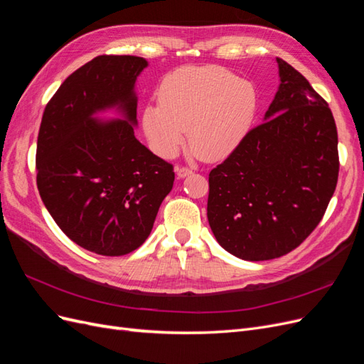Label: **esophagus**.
<instances>
[{
    "label": "esophagus",
    "mask_w": 364,
    "mask_h": 364,
    "mask_svg": "<svg viewBox=\"0 0 364 364\" xmlns=\"http://www.w3.org/2000/svg\"><path fill=\"white\" fill-rule=\"evenodd\" d=\"M193 173V170L191 168H188V167H178L176 168V174H178V178H186V176L188 174H191Z\"/></svg>",
    "instance_id": "1"
}]
</instances>
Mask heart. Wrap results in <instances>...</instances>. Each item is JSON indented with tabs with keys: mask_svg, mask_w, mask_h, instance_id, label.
<instances>
[{
	"mask_svg": "<svg viewBox=\"0 0 364 364\" xmlns=\"http://www.w3.org/2000/svg\"><path fill=\"white\" fill-rule=\"evenodd\" d=\"M159 103L142 109V129L153 151L178 155L188 130L190 147L203 161H220L247 136L259 107L255 85L222 67L179 68L162 79Z\"/></svg>",
	"mask_w": 364,
	"mask_h": 364,
	"instance_id": "b5f03b06",
	"label": "heart"
}]
</instances>
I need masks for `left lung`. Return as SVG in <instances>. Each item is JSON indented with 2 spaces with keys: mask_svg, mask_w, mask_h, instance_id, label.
<instances>
[{
  "mask_svg": "<svg viewBox=\"0 0 364 364\" xmlns=\"http://www.w3.org/2000/svg\"><path fill=\"white\" fill-rule=\"evenodd\" d=\"M279 87L264 123L209 173L208 222L237 258L291 252L321 223L338 178L331 109L305 77L277 58Z\"/></svg>",
  "mask_w": 364,
  "mask_h": 364,
  "instance_id": "left-lung-1",
  "label": "left lung"
}]
</instances>
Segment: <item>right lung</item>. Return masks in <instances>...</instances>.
<instances>
[{
  "instance_id": "add662e5",
  "label": "right lung",
  "mask_w": 364,
  "mask_h": 364,
  "mask_svg": "<svg viewBox=\"0 0 364 364\" xmlns=\"http://www.w3.org/2000/svg\"><path fill=\"white\" fill-rule=\"evenodd\" d=\"M147 60L98 56L65 80L42 115L36 149L41 199L80 247L105 257L138 249L174 182L173 165L135 138V82ZM115 107L123 120L95 115Z\"/></svg>"
}]
</instances>
